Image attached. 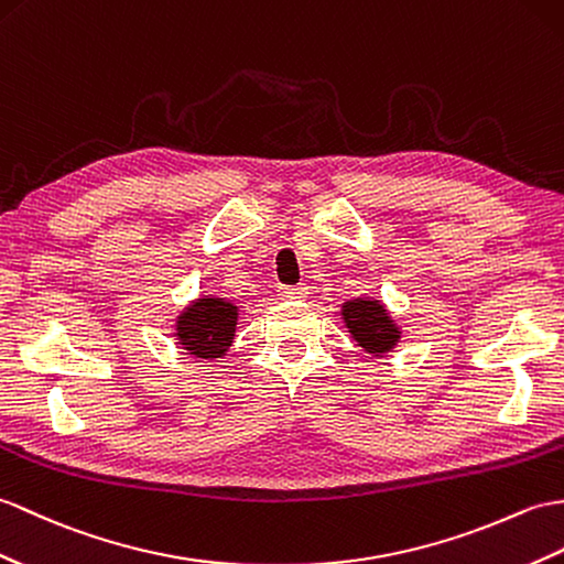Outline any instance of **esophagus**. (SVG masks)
I'll list each match as a JSON object with an SVG mask.
<instances>
[{"label": "esophagus", "mask_w": 564, "mask_h": 564, "mask_svg": "<svg viewBox=\"0 0 564 564\" xmlns=\"http://www.w3.org/2000/svg\"><path fill=\"white\" fill-rule=\"evenodd\" d=\"M279 293L283 300H303L307 297V285H283Z\"/></svg>", "instance_id": "esophagus-1"}]
</instances>
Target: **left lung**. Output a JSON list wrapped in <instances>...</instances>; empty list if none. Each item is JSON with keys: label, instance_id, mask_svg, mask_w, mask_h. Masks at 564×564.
<instances>
[{"label": "left lung", "instance_id": "8db88e82", "mask_svg": "<svg viewBox=\"0 0 564 564\" xmlns=\"http://www.w3.org/2000/svg\"><path fill=\"white\" fill-rule=\"evenodd\" d=\"M341 319L346 329L350 332L352 341H356L365 352L382 358L389 350H394L401 329L399 324L391 319L389 310L377 297H352L341 305Z\"/></svg>", "mask_w": 564, "mask_h": 564}]
</instances>
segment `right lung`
<instances>
[{
  "label": "right lung",
  "instance_id": "add662e5",
  "mask_svg": "<svg viewBox=\"0 0 564 564\" xmlns=\"http://www.w3.org/2000/svg\"><path fill=\"white\" fill-rule=\"evenodd\" d=\"M238 326V305L226 297L202 295L180 312L175 319V338L187 356L199 360H218L228 352Z\"/></svg>",
  "mask_w": 564,
  "mask_h": 564
}]
</instances>
